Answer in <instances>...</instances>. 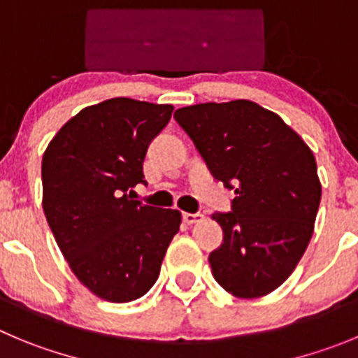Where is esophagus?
<instances>
[{
	"mask_svg": "<svg viewBox=\"0 0 358 358\" xmlns=\"http://www.w3.org/2000/svg\"><path fill=\"white\" fill-rule=\"evenodd\" d=\"M203 219H205V215H203V213H199V212H196V213L185 212V213H183V220H185L187 224H196V222H201Z\"/></svg>",
	"mask_w": 358,
	"mask_h": 358,
	"instance_id": "esophagus-1",
	"label": "esophagus"
}]
</instances>
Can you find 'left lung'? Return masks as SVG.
<instances>
[{
    "instance_id": "left-lung-1",
    "label": "left lung",
    "mask_w": 358,
    "mask_h": 358,
    "mask_svg": "<svg viewBox=\"0 0 358 358\" xmlns=\"http://www.w3.org/2000/svg\"><path fill=\"white\" fill-rule=\"evenodd\" d=\"M175 120L236 194L231 212L212 215L224 233L210 252L213 277L238 299L268 295L292 275L315 231V155L279 115L250 100L196 103Z\"/></svg>"
}]
</instances>
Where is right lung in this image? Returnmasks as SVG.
Segmentation results:
<instances>
[{"label": "right lung", "instance_id": "obj_1", "mask_svg": "<svg viewBox=\"0 0 358 358\" xmlns=\"http://www.w3.org/2000/svg\"><path fill=\"white\" fill-rule=\"evenodd\" d=\"M171 103L116 96L79 111L42 159V206L56 243L83 285L108 302L145 295L159 277L182 213L132 199L145 183L150 143Z\"/></svg>", "mask_w": 358, "mask_h": 358}]
</instances>
